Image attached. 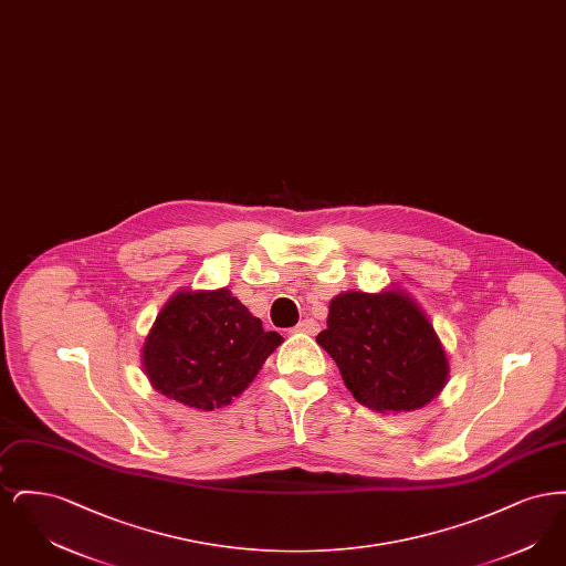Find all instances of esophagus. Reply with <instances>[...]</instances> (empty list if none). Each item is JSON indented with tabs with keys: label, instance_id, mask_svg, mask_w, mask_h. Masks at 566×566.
<instances>
[{
	"label": "esophagus",
	"instance_id": "34e87169",
	"mask_svg": "<svg viewBox=\"0 0 566 566\" xmlns=\"http://www.w3.org/2000/svg\"><path fill=\"white\" fill-rule=\"evenodd\" d=\"M295 331L296 333H305V335H316L321 331V324L312 321V318H307V321H301V323L296 324Z\"/></svg>",
	"mask_w": 566,
	"mask_h": 566
}]
</instances>
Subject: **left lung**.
I'll return each instance as SVG.
<instances>
[{"label":"left lung","mask_w":566,"mask_h":566,"mask_svg":"<svg viewBox=\"0 0 566 566\" xmlns=\"http://www.w3.org/2000/svg\"><path fill=\"white\" fill-rule=\"evenodd\" d=\"M316 342L337 363L354 399L377 413L420 409L450 377L448 354L427 312L395 284L335 296Z\"/></svg>","instance_id":"obj_1"}]
</instances>
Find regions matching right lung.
I'll return each instance as SVG.
<instances>
[{
	"mask_svg": "<svg viewBox=\"0 0 566 566\" xmlns=\"http://www.w3.org/2000/svg\"><path fill=\"white\" fill-rule=\"evenodd\" d=\"M282 342L229 289H182L146 335L142 365L163 397L212 411L240 397Z\"/></svg>",
	"mask_w": 566,
	"mask_h": 566,
	"instance_id": "right-lung-1",
	"label": "right lung"
}]
</instances>
